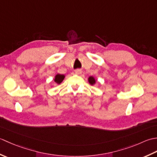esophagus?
Segmentation results:
<instances>
[{
  "label": "esophagus",
  "instance_id": "obj_1",
  "mask_svg": "<svg viewBox=\"0 0 157 157\" xmlns=\"http://www.w3.org/2000/svg\"><path fill=\"white\" fill-rule=\"evenodd\" d=\"M75 74H77V75H80L81 73H82V70L81 69H75Z\"/></svg>",
  "mask_w": 157,
  "mask_h": 157
}]
</instances>
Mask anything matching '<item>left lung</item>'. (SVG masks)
I'll return each instance as SVG.
<instances>
[{"label":"left lung","instance_id":"obj_1","mask_svg":"<svg viewBox=\"0 0 157 157\" xmlns=\"http://www.w3.org/2000/svg\"><path fill=\"white\" fill-rule=\"evenodd\" d=\"M88 82H89V83L91 85H94L95 83H96L95 79H94V77H92V76H90L89 77V78H88Z\"/></svg>","mask_w":157,"mask_h":157}]
</instances>
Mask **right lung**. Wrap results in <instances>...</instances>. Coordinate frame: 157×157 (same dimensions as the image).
Returning a JSON list of instances; mask_svg holds the SVG:
<instances>
[{
	"mask_svg": "<svg viewBox=\"0 0 157 157\" xmlns=\"http://www.w3.org/2000/svg\"><path fill=\"white\" fill-rule=\"evenodd\" d=\"M65 78V75H62V74H56L55 77V83H56L57 84H60L63 81V79Z\"/></svg>",
	"mask_w": 157,
	"mask_h": 157,
	"instance_id": "add662e5",
	"label": "right lung"
}]
</instances>
